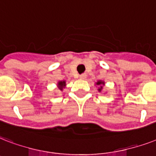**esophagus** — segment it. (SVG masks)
Returning <instances> with one entry per match:
<instances>
[{
    "label": "esophagus",
    "instance_id": "1",
    "mask_svg": "<svg viewBox=\"0 0 156 156\" xmlns=\"http://www.w3.org/2000/svg\"><path fill=\"white\" fill-rule=\"evenodd\" d=\"M80 78L81 80H84L85 78H86V74H81L80 76Z\"/></svg>",
    "mask_w": 156,
    "mask_h": 156
}]
</instances>
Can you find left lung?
Returning <instances> with one entry per match:
<instances>
[{
    "mask_svg": "<svg viewBox=\"0 0 156 156\" xmlns=\"http://www.w3.org/2000/svg\"><path fill=\"white\" fill-rule=\"evenodd\" d=\"M97 84L98 85H100V88L98 89V91H101L102 89V85H103V84H104V82H102V81H101V80H99L98 82H97Z\"/></svg>",
    "mask_w": 156,
    "mask_h": 156,
    "instance_id": "1",
    "label": "left lung"
}]
</instances>
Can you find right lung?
Listing matches in <instances>:
<instances>
[{"label":"right lung","instance_id":"right-lung-1","mask_svg":"<svg viewBox=\"0 0 156 156\" xmlns=\"http://www.w3.org/2000/svg\"><path fill=\"white\" fill-rule=\"evenodd\" d=\"M66 85V82L65 81H59L58 82V89H60V90H62V89L64 88V86Z\"/></svg>","mask_w":156,"mask_h":156}]
</instances>
